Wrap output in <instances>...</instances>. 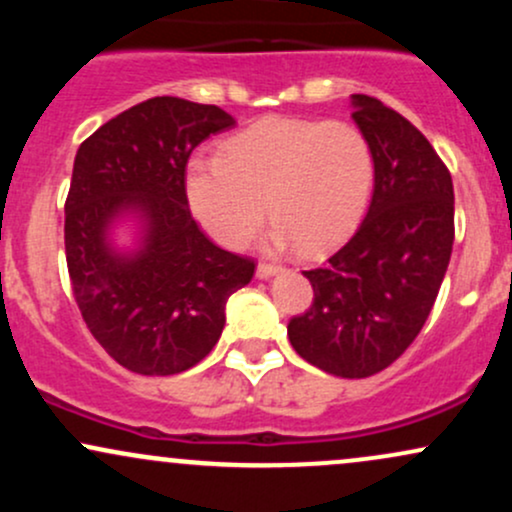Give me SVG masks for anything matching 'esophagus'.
Returning <instances> with one entry per match:
<instances>
[{
	"label": "esophagus",
	"mask_w": 512,
	"mask_h": 512,
	"mask_svg": "<svg viewBox=\"0 0 512 512\" xmlns=\"http://www.w3.org/2000/svg\"><path fill=\"white\" fill-rule=\"evenodd\" d=\"M279 269L281 267L276 262H260V264H257V276H260V279H267V276L276 274Z\"/></svg>",
	"instance_id": "34e87169"
}]
</instances>
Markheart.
I'll use <instances>...</instances> for the list:
<instances>
[{
	"label": "heart",
	"instance_id": "1",
	"mask_svg": "<svg viewBox=\"0 0 512 512\" xmlns=\"http://www.w3.org/2000/svg\"><path fill=\"white\" fill-rule=\"evenodd\" d=\"M373 175L366 134L351 122L269 117L226 139L219 158H192L185 195L223 248H243L267 207L279 243L320 252L356 231Z\"/></svg>",
	"mask_w": 512,
	"mask_h": 512
}]
</instances>
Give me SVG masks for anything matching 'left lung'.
I'll return each mask as SVG.
<instances>
[{
    "instance_id": "left-lung-1",
    "label": "left lung",
    "mask_w": 512,
    "mask_h": 512,
    "mask_svg": "<svg viewBox=\"0 0 512 512\" xmlns=\"http://www.w3.org/2000/svg\"><path fill=\"white\" fill-rule=\"evenodd\" d=\"M375 187L358 231L303 272L313 303L289 320L296 354L339 378H368L395 363L431 315L455 240L450 170L407 117L354 96Z\"/></svg>"
}]
</instances>
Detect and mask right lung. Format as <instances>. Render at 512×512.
<instances>
[{
	"label": "right lung",
	"instance_id": "add662e5",
	"mask_svg": "<svg viewBox=\"0 0 512 512\" xmlns=\"http://www.w3.org/2000/svg\"><path fill=\"white\" fill-rule=\"evenodd\" d=\"M236 125L219 105L156 96L105 122L76 151L64 202V255L88 332L120 366L175 375L219 342L226 303L255 260L204 236L185 195L190 154ZM127 208L147 219L145 248L115 256L104 228Z\"/></svg>",
	"mask_w": 512,
	"mask_h": 512
}]
</instances>
